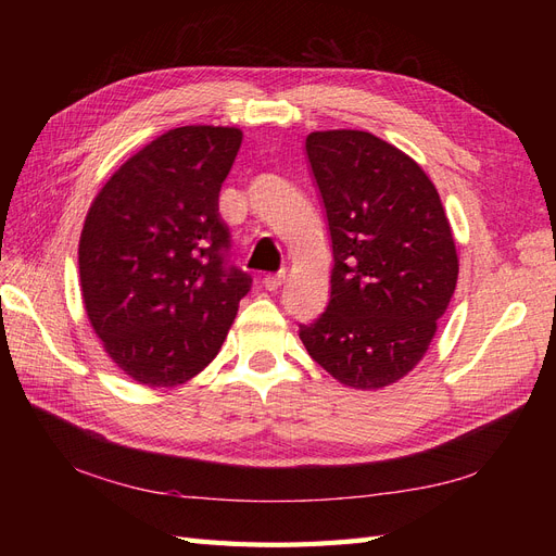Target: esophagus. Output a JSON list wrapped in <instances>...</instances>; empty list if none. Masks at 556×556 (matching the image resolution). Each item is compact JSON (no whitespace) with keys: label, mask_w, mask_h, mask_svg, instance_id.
Masks as SVG:
<instances>
[{"label":"esophagus","mask_w":556,"mask_h":556,"mask_svg":"<svg viewBox=\"0 0 556 556\" xmlns=\"http://www.w3.org/2000/svg\"><path fill=\"white\" fill-rule=\"evenodd\" d=\"M282 282H285V271H278V274H268V276H264V278H262V285H264V288H266L268 292L278 290Z\"/></svg>","instance_id":"esophagus-1"}]
</instances>
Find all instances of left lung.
<instances>
[{"label":"left lung","instance_id":"left-lung-1","mask_svg":"<svg viewBox=\"0 0 556 556\" xmlns=\"http://www.w3.org/2000/svg\"><path fill=\"white\" fill-rule=\"evenodd\" d=\"M306 155L331 237V296L299 325L339 382L378 390L425 357L457 288L459 260L433 182L415 160L359 129L313 131Z\"/></svg>","mask_w":556,"mask_h":556}]
</instances>
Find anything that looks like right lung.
Returning <instances> with one entry per match:
<instances>
[{
    "label": "right lung",
    "instance_id": "1",
    "mask_svg": "<svg viewBox=\"0 0 556 556\" xmlns=\"http://www.w3.org/2000/svg\"><path fill=\"white\" fill-rule=\"evenodd\" d=\"M237 127L169 129L117 169L92 201L78 243L94 333L148 387L188 382L215 359L252 278L229 264L217 213L241 148Z\"/></svg>",
    "mask_w": 556,
    "mask_h": 556
}]
</instances>
